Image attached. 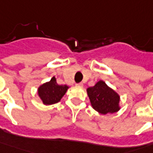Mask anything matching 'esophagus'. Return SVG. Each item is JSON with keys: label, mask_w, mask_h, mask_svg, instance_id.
I'll return each mask as SVG.
<instances>
[{"label": "esophagus", "mask_w": 153, "mask_h": 153, "mask_svg": "<svg viewBox=\"0 0 153 153\" xmlns=\"http://www.w3.org/2000/svg\"><path fill=\"white\" fill-rule=\"evenodd\" d=\"M77 85H78V86H79V87H82V86H83V83L77 84Z\"/></svg>", "instance_id": "34e87169"}]
</instances>
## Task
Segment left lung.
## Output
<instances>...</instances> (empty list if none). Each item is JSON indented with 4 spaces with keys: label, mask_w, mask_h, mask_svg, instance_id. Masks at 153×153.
Masks as SVG:
<instances>
[{
    "label": "left lung",
    "mask_w": 153,
    "mask_h": 153,
    "mask_svg": "<svg viewBox=\"0 0 153 153\" xmlns=\"http://www.w3.org/2000/svg\"><path fill=\"white\" fill-rule=\"evenodd\" d=\"M90 102L94 110L102 115L116 113L120 110V96L103 80L86 89Z\"/></svg>",
    "instance_id": "obj_1"
}]
</instances>
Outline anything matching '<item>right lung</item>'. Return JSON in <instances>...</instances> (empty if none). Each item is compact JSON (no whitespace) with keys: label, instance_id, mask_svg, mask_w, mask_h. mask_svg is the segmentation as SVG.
<instances>
[{"label":"right lung","instance_id":"add662e5","mask_svg":"<svg viewBox=\"0 0 153 153\" xmlns=\"http://www.w3.org/2000/svg\"><path fill=\"white\" fill-rule=\"evenodd\" d=\"M69 87L66 85H59L56 77H53L49 82L41 85L37 89V94L43 104L50 105L58 103L65 95Z\"/></svg>","mask_w":153,"mask_h":153}]
</instances>
